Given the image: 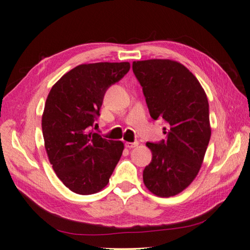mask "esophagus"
<instances>
[{"label": "esophagus", "instance_id": "34e87169", "mask_svg": "<svg viewBox=\"0 0 250 250\" xmlns=\"http://www.w3.org/2000/svg\"><path fill=\"white\" fill-rule=\"evenodd\" d=\"M138 142H133V143H125V146L127 148H134V147H137L138 146Z\"/></svg>", "mask_w": 250, "mask_h": 250}]
</instances>
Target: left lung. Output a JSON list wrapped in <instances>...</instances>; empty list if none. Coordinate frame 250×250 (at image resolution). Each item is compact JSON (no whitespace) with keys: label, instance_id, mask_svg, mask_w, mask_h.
Returning <instances> with one entry per match:
<instances>
[{"label":"left lung","instance_id":"left-lung-1","mask_svg":"<svg viewBox=\"0 0 250 250\" xmlns=\"http://www.w3.org/2000/svg\"><path fill=\"white\" fill-rule=\"evenodd\" d=\"M151 118L164 120L166 139L147 143L152 152L143 179L152 193L169 198L189 187L203 163L209 138L207 94L192 72L169 59L134 61Z\"/></svg>","mask_w":250,"mask_h":250}]
</instances>
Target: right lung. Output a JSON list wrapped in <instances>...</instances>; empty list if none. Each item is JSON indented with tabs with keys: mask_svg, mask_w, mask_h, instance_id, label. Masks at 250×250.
I'll return each mask as SVG.
<instances>
[{
	"mask_svg": "<svg viewBox=\"0 0 250 250\" xmlns=\"http://www.w3.org/2000/svg\"><path fill=\"white\" fill-rule=\"evenodd\" d=\"M129 62L80 64L51 87L42 118L45 148L55 172L78 194L107 185L124 149L93 132L104 94L129 71Z\"/></svg>",
	"mask_w": 250,
	"mask_h": 250,
	"instance_id": "add662e5",
	"label": "right lung"
}]
</instances>
